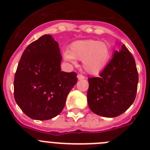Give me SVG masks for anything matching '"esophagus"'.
<instances>
[{"instance_id":"34e87169","label":"esophagus","mask_w":150,"mask_h":150,"mask_svg":"<svg viewBox=\"0 0 150 150\" xmlns=\"http://www.w3.org/2000/svg\"><path fill=\"white\" fill-rule=\"evenodd\" d=\"M77 78H78V79H79V80H81V79H84L86 77H85L83 75H82V74H78Z\"/></svg>"}]
</instances>
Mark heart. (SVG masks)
Masks as SVG:
<instances>
[{
  "instance_id": "heart-1",
  "label": "heart",
  "mask_w": 150,
  "mask_h": 150,
  "mask_svg": "<svg viewBox=\"0 0 150 150\" xmlns=\"http://www.w3.org/2000/svg\"><path fill=\"white\" fill-rule=\"evenodd\" d=\"M111 47L97 40H81L73 42L70 50L63 51V58L71 64L82 62V68L90 74H97L105 68L111 57Z\"/></svg>"
}]
</instances>
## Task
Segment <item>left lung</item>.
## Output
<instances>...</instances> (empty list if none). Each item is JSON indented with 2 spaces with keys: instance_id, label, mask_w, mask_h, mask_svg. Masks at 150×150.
Wrapping results in <instances>:
<instances>
[{
  "instance_id": "1",
  "label": "left lung",
  "mask_w": 150,
  "mask_h": 150,
  "mask_svg": "<svg viewBox=\"0 0 150 150\" xmlns=\"http://www.w3.org/2000/svg\"><path fill=\"white\" fill-rule=\"evenodd\" d=\"M88 80V103L92 112L106 117L119 116L131 106L136 97L138 74L134 57L121 45L100 76Z\"/></svg>"
}]
</instances>
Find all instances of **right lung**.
Masks as SVG:
<instances>
[{
    "mask_svg": "<svg viewBox=\"0 0 150 150\" xmlns=\"http://www.w3.org/2000/svg\"><path fill=\"white\" fill-rule=\"evenodd\" d=\"M58 42L44 35L27 47L14 79V97L22 112L33 120L59 115L77 82L75 72L61 71Z\"/></svg>",
    "mask_w": 150,
    "mask_h": 150,
    "instance_id": "right-lung-1",
    "label": "right lung"
}]
</instances>
